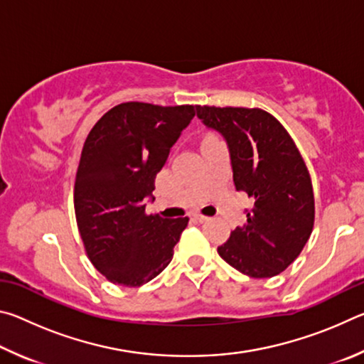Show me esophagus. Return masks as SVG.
Listing matches in <instances>:
<instances>
[{
	"label": "esophagus",
	"instance_id": "34e87169",
	"mask_svg": "<svg viewBox=\"0 0 364 364\" xmlns=\"http://www.w3.org/2000/svg\"><path fill=\"white\" fill-rule=\"evenodd\" d=\"M194 218H196L197 221H200V223H204V221L208 220V217H205V215H200V213H196Z\"/></svg>",
	"mask_w": 364,
	"mask_h": 364
}]
</instances>
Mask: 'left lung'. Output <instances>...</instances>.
Instances as JSON below:
<instances>
[{
    "mask_svg": "<svg viewBox=\"0 0 364 364\" xmlns=\"http://www.w3.org/2000/svg\"><path fill=\"white\" fill-rule=\"evenodd\" d=\"M230 151L236 191L252 197L247 221L218 254L250 278L279 274L300 255L315 221V199L304 159L284 127L262 109L196 106Z\"/></svg>",
    "mask_w": 364,
    "mask_h": 364,
    "instance_id": "1",
    "label": "left lung"
}]
</instances>
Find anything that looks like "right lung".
<instances>
[{
  "mask_svg": "<svg viewBox=\"0 0 364 364\" xmlns=\"http://www.w3.org/2000/svg\"><path fill=\"white\" fill-rule=\"evenodd\" d=\"M194 119V106L123 102L90 132L80 159L73 204L86 254L114 284L139 287L173 258L184 218L147 215L154 180Z\"/></svg>",
  "mask_w": 364,
  "mask_h": 364,
  "instance_id": "right-lung-1",
  "label": "right lung"
}]
</instances>
